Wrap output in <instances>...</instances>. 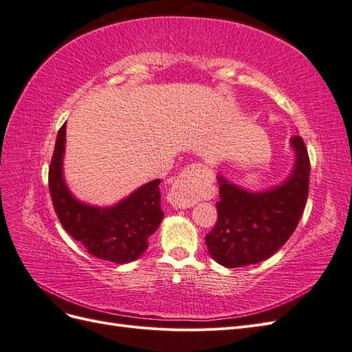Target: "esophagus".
<instances>
[{"label":"esophagus","instance_id":"esophagus-1","mask_svg":"<svg viewBox=\"0 0 352 352\" xmlns=\"http://www.w3.org/2000/svg\"><path fill=\"white\" fill-rule=\"evenodd\" d=\"M199 167H186L182 173H179L172 188L168 190L167 199L176 208H189L195 206L201 197V186L198 182Z\"/></svg>","mask_w":352,"mask_h":352}]
</instances>
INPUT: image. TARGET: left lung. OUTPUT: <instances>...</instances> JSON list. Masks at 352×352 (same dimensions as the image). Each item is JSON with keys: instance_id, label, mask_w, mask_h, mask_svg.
<instances>
[{"instance_id": "8db88e82", "label": "left lung", "mask_w": 352, "mask_h": 352, "mask_svg": "<svg viewBox=\"0 0 352 352\" xmlns=\"http://www.w3.org/2000/svg\"><path fill=\"white\" fill-rule=\"evenodd\" d=\"M295 166L285 184L248 192L219 176L217 221L206 236L208 252L229 269L267 260L291 238L308 197L310 157L301 136H292Z\"/></svg>"}]
</instances>
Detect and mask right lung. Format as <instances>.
Masks as SVG:
<instances>
[{
    "mask_svg": "<svg viewBox=\"0 0 352 352\" xmlns=\"http://www.w3.org/2000/svg\"><path fill=\"white\" fill-rule=\"evenodd\" d=\"M66 123L60 127L48 172L52 206L61 226L80 242L91 255L105 261L124 264L141 257L148 248V238L160 226L164 212L160 206V182L136 189L119 204L100 208L82 204L67 189L63 179V154Z\"/></svg>",
    "mask_w": 352,
    "mask_h": 352,
    "instance_id": "add662e5",
    "label": "right lung"
}]
</instances>
